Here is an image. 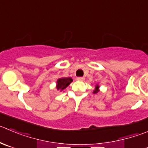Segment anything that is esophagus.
Listing matches in <instances>:
<instances>
[{
	"instance_id": "1",
	"label": "esophagus",
	"mask_w": 148,
	"mask_h": 148,
	"mask_svg": "<svg viewBox=\"0 0 148 148\" xmlns=\"http://www.w3.org/2000/svg\"><path fill=\"white\" fill-rule=\"evenodd\" d=\"M78 80L80 81H84V77H78Z\"/></svg>"
}]
</instances>
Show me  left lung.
Returning <instances> with one entry per match:
<instances>
[{"label":"left lung","instance_id":"left-lung-1","mask_svg":"<svg viewBox=\"0 0 148 148\" xmlns=\"http://www.w3.org/2000/svg\"><path fill=\"white\" fill-rule=\"evenodd\" d=\"M99 85H97L96 86H95V89H94V91H93V93H94V94H96V93H97L98 91H99Z\"/></svg>","mask_w":148,"mask_h":148}]
</instances>
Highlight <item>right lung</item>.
Returning a JSON list of instances; mask_svg holds the SVG:
<instances>
[{"mask_svg": "<svg viewBox=\"0 0 148 148\" xmlns=\"http://www.w3.org/2000/svg\"><path fill=\"white\" fill-rule=\"evenodd\" d=\"M73 81V79L71 78H61L57 80V90H60V91H63L64 88H67L70 83Z\"/></svg>", "mask_w": 148, "mask_h": 148, "instance_id": "right-lung-1", "label": "right lung"}]
</instances>
